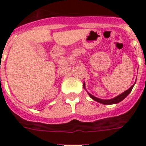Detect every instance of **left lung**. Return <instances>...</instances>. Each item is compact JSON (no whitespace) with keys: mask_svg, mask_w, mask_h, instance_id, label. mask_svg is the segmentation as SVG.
I'll return each instance as SVG.
<instances>
[{"mask_svg":"<svg viewBox=\"0 0 146 146\" xmlns=\"http://www.w3.org/2000/svg\"><path fill=\"white\" fill-rule=\"evenodd\" d=\"M134 85H135V83H134ZM134 85H133L130 88H129V89H127V91H125L123 93L120 94V96H117V97H115L114 98H112V99H110V100H103V99H100V98H98L95 97V96H93L92 95H91V94H89V96L92 98L93 100H95V101H96V102H100V103H102V104H117V103H119L120 102H121L122 100H123L125 98L127 97L128 95H129V93H130V92L132 91V89H133V88ZM83 87H84V86H83Z\"/></svg>","mask_w":146,"mask_h":146,"instance_id":"obj_1","label":"left lung"}]
</instances>
